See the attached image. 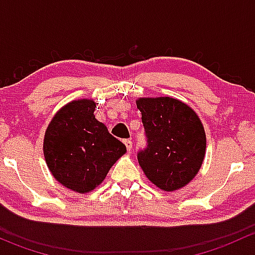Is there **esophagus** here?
<instances>
[{"mask_svg":"<svg viewBox=\"0 0 255 255\" xmlns=\"http://www.w3.org/2000/svg\"><path fill=\"white\" fill-rule=\"evenodd\" d=\"M125 145H126V148H127L128 151L132 150V145H133L132 140H130V139H126L125 140Z\"/></svg>","mask_w":255,"mask_h":255,"instance_id":"obj_1","label":"esophagus"}]
</instances>
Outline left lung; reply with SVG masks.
<instances>
[{"label":"left lung","mask_w":255,"mask_h":255,"mask_svg":"<svg viewBox=\"0 0 255 255\" xmlns=\"http://www.w3.org/2000/svg\"><path fill=\"white\" fill-rule=\"evenodd\" d=\"M148 146L138 153L145 176L163 191L186 186L199 173L206 153V133L197 113L173 97H139Z\"/></svg>","instance_id":"left-lung-1"}]
</instances>
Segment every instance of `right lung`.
Returning <instances> with one entry per match:
<instances>
[{
  "label": "right lung",
  "instance_id": "obj_1",
  "mask_svg": "<svg viewBox=\"0 0 255 255\" xmlns=\"http://www.w3.org/2000/svg\"><path fill=\"white\" fill-rule=\"evenodd\" d=\"M92 100H74L51 118L43 151L51 175L63 186L87 194L105 180L113 164L127 151L95 118Z\"/></svg>",
  "mask_w": 255,
  "mask_h": 255
}]
</instances>
